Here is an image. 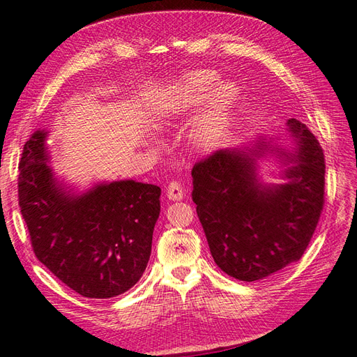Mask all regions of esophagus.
<instances>
[{
    "mask_svg": "<svg viewBox=\"0 0 357 357\" xmlns=\"http://www.w3.org/2000/svg\"><path fill=\"white\" fill-rule=\"evenodd\" d=\"M167 198L172 201H181L184 198V187L179 181H172V183L167 185Z\"/></svg>",
    "mask_w": 357,
    "mask_h": 357,
    "instance_id": "34e87169",
    "label": "esophagus"
}]
</instances>
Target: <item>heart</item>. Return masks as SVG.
<instances>
[{"instance_id":"1","label":"heart","mask_w":357,"mask_h":357,"mask_svg":"<svg viewBox=\"0 0 357 357\" xmlns=\"http://www.w3.org/2000/svg\"><path fill=\"white\" fill-rule=\"evenodd\" d=\"M216 82L218 75L215 72L196 70L188 73L173 87L170 100L167 102V113L181 115L183 112L195 109L210 95ZM215 89L210 102L195 124L193 142L199 150L215 149L230 126L236 89L229 82H222Z\"/></svg>"}]
</instances>
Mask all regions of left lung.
<instances>
[{"instance_id": "obj_1", "label": "left lung", "mask_w": 357, "mask_h": 357, "mask_svg": "<svg viewBox=\"0 0 357 357\" xmlns=\"http://www.w3.org/2000/svg\"><path fill=\"white\" fill-rule=\"evenodd\" d=\"M293 151L275 149L284 161V184L264 185L256 159L236 149L218 150L196 162L192 199L216 265L253 282L299 261L324 208L325 161L316 136L298 119L287 121ZM257 142L253 153L267 150Z\"/></svg>"}]
</instances>
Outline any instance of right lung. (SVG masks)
I'll use <instances>...</instances> for the list:
<instances>
[{
	"label": "right lung",
	"mask_w": 357,
	"mask_h": 357,
	"mask_svg": "<svg viewBox=\"0 0 357 357\" xmlns=\"http://www.w3.org/2000/svg\"><path fill=\"white\" fill-rule=\"evenodd\" d=\"M36 130L20 161L18 201L38 261L84 298L109 299L141 279L161 211V188L133 179L72 193L53 176Z\"/></svg>",
	"instance_id": "obj_1"
}]
</instances>
